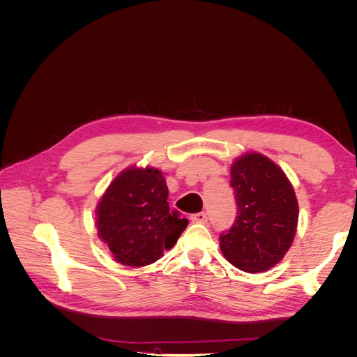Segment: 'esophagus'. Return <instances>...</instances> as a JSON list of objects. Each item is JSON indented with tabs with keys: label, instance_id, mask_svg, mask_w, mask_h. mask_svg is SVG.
<instances>
[{
	"label": "esophagus",
	"instance_id": "34e87169",
	"mask_svg": "<svg viewBox=\"0 0 357 357\" xmlns=\"http://www.w3.org/2000/svg\"><path fill=\"white\" fill-rule=\"evenodd\" d=\"M207 214L205 213H195V214H192L190 215V220L192 222H195V223H205L207 222Z\"/></svg>",
	"mask_w": 357,
	"mask_h": 357
}]
</instances>
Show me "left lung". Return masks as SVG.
Wrapping results in <instances>:
<instances>
[{
	"instance_id": "1",
	"label": "left lung",
	"mask_w": 357,
	"mask_h": 357,
	"mask_svg": "<svg viewBox=\"0 0 357 357\" xmlns=\"http://www.w3.org/2000/svg\"><path fill=\"white\" fill-rule=\"evenodd\" d=\"M238 215L220 235L226 261L244 273H264L289 252L298 228L299 207L286 172L265 155L248 152L231 165Z\"/></svg>"
}]
</instances>
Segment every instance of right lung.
<instances>
[{
	"mask_svg": "<svg viewBox=\"0 0 357 357\" xmlns=\"http://www.w3.org/2000/svg\"><path fill=\"white\" fill-rule=\"evenodd\" d=\"M167 199L165 177L155 167H128L112 180L96 204L95 225L114 261L146 266L174 247L189 220Z\"/></svg>",
	"mask_w": 357,
	"mask_h": 357,
	"instance_id": "add662e5",
	"label": "right lung"
}]
</instances>
